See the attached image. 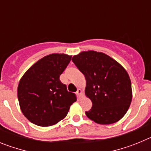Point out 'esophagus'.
I'll list each match as a JSON object with an SVG mask.
<instances>
[{"mask_svg": "<svg viewBox=\"0 0 151 151\" xmlns=\"http://www.w3.org/2000/svg\"><path fill=\"white\" fill-rule=\"evenodd\" d=\"M76 94H77V96H78V97L79 98V97H81V96H82V91L81 90L80 88H78V90H77Z\"/></svg>", "mask_w": 151, "mask_h": 151, "instance_id": "34e87169", "label": "esophagus"}]
</instances>
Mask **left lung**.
Instances as JSON below:
<instances>
[{"instance_id": "8db88e82", "label": "left lung", "mask_w": 151, "mask_h": 151, "mask_svg": "<svg viewBox=\"0 0 151 151\" xmlns=\"http://www.w3.org/2000/svg\"><path fill=\"white\" fill-rule=\"evenodd\" d=\"M73 62L86 80L85 96L92 107L85 112L91 120L110 125L120 120L127 113L132 99V83L125 68L102 52L82 51Z\"/></svg>"}]
</instances>
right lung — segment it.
Instances as JSON below:
<instances>
[{"label":"right lung","instance_id":"add662e5","mask_svg":"<svg viewBox=\"0 0 151 151\" xmlns=\"http://www.w3.org/2000/svg\"><path fill=\"white\" fill-rule=\"evenodd\" d=\"M71 55L51 54L31 66L19 80L17 88L19 104L28 120L38 126L55 125L67 115L76 101L67 91L60 76L71 60Z\"/></svg>","mask_w":151,"mask_h":151}]
</instances>
